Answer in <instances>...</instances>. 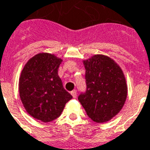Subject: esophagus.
<instances>
[{
	"label": "esophagus",
	"mask_w": 150,
	"mask_h": 150,
	"mask_svg": "<svg viewBox=\"0 0 150 150\" xmlns=\"http://www.w3.org/2000/svg\"><path fill=\"white\" fill-rule=\"evenodd\" d=\"M71 96L75 98H76V91L75 90H73L72 91H71Z\"/></svg>",
	"instance_id": "1"
}]
</instances>
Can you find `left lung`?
Segmentation results:
<instances>
[{
    "instance_id": "obj_1",
    "label": "left lung",
    "mask_w": 150,
    "mask_h": 150,
    "mask_svg": "<svg viewBox=\"0 0 150 150\" xmlns=\"http://www.w3.org/2000/svg\"><path fill=\"white\" fill-rule=\"evenodd\" d=\"M87 91L79 100L89 117L105 123L121 110L127 97L124 71L113 59L101 54L83 60Z\"/></svg>"
}]
</instances>
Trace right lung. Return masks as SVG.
I'll list each match as a JSON object with an SVG mask.
<instances>
[{
	"label": "right lung",
	"instance_id": "1",
	"mask_svg": "<svg viewBox=\"0 0 150 150\" xmlns=\"http://www.w3.org/2000/svg\"><path fill=\"white\" fill-rule=\"evenodd\" d=\"M62 62L54 54H36L25 64L19 79L20 98L26 112L44 123L59 117L72 98L58 75Z\"/></svg>",
	"mask_w": 150,
	"mask_h": 150
}]
</instances>
